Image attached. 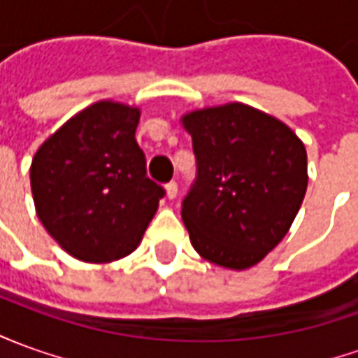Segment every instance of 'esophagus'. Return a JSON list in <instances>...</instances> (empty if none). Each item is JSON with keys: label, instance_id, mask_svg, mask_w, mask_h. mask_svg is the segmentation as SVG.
<instances>
[{"label": "esophagus", "instance_id": "esophagus-1", "mask_svg": "<svg viewBox=\"0 0 358 358\" xmlns=\"http://www.w3.org/2000/svg\"><path fill=\"white\" fill-rule=\"evenodd\" d=\"M165 191H167V199H175L177 196V191H179V187L175 181H169V183L165 185Z\"/></svg>", "mask_w": 358, "mask_h": 358}]
</instances>
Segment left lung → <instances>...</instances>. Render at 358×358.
<instances>
[{"label":"left lung","instance_id":"obj_1","mask_svg":"<svg viewBox=\"0 0 358 358\" xmlns=\"http://www.w3.org/2000/svg\"><path fill=\"white\" fill-rule=\"evenodd\" d=\"M196 179L181 204L191 243L206 261L250 268L275 250L308 187L306 148L277 118L230 103L183 117Z\"/></svg>","mask_w":358,"mask_h":358}]
</instances>
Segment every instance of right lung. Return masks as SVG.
<instances>
[{
    "instance_id": "add662e5",
    "label": "right lung",
    "mask_w": 358,
    "mask_h": 358,
    "mask_svg": "<svg viewBox=\"0 0 358 358\" xmlns=\"http://www.w3.org/2000/svg\"><path fill=\"white\" fill-rule=\"evenodd\" d=\"M138 108L101 101L54 132L31 165L36 216L70 255L108 263L136 250L165 189L146 175Z\"/></svg>"
}]
</instances>
